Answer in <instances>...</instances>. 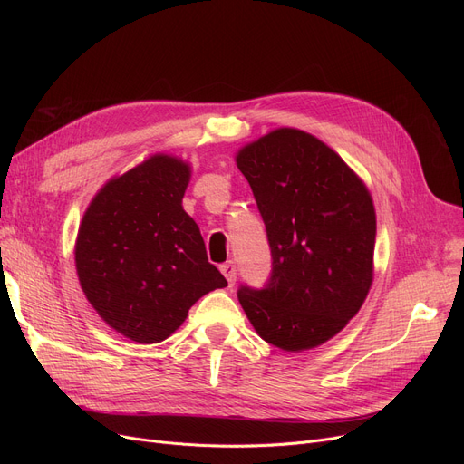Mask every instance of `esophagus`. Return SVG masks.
Instances as JSON below:
<instances>
[{"instance_id":"obj_1","label":"esophagus","mask_w":464,"mask_h":464,"mask_svg":"<svg viewBox=\"0 0 464 464\" xmlns=\"http://www.w3.org/2000/svg\"><path fill=\"white\" fill-rule=\"evenodd\" d=\"M219 271H222V275L227 278L229 285H233V284H235V280H237V266L233 265V261L224 263L222 266H219Z\"/></svg>"}]
</instances>
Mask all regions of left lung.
I'll return each instance as SVG.
<instances>
[{
  "mask_svg": "<svg viewBox=\"0 0 464 464\" xmlns=\"http://www.w3.org/2000/svg\"><path fill=\"white\" fill-rule=\"evenodd\" d=\"M263 216L273 256L263 289H238L256 333L284 352L318 348L362 306L374 278L372 195L333 149L278 128L235 156Z\"/></svg>",
  "mask_w": 464,
  "mask_h": 464,
  "instance_id": "left-lung-1",
  "label": "left lung"
}]
</instances>
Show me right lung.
<instances>
[{
    "instance_id": "obj_1",
    "label": "right lung",
    "mask_w": 464,
    "mask_h": 464,
    "mask_svg": "<svg viewBox=\"0 0 464 464\" xmlns=\"http://www.w3.org/2000/svg\"><path fill=\"white\" fill-rule=\"evenodd\" d=\"M189 177L188 161L154 154L97 191L79 226L75 266L88 303L139 344L161 343L203 295L227 285L182 207Z\"/></svg>"
}]
</instances>
